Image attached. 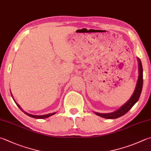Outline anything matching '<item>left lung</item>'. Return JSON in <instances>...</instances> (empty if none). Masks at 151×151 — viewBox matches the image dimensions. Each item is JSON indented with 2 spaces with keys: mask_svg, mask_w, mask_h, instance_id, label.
<instances>
[{
  "mask_svg": "<svg viewBox=\"0 0 151 151\" xmlns=\"http://www.w3.org/2000/svg\"><path fill=\"white\" fill-rule=\"evenodd\" d=\"M139 62V77L137 82V85H136L135 89L134 90L132 96L129 99L128 101H127L123 106H122L120 109L114 111V112L111 113H106V114H102L99 112H95V114L97 116H101L102 118H107V119H116L119 117H121L125 114H126L128 111L132 109L136 102L139 100V97H140L142 88H143V67H142V64L141 62V60L138 58Z\"/></svg>",
  "mask_w": 151,
  "mask_h": 151,
  "instance_id": "1",
  "label": "left lung"
}]
</instances>
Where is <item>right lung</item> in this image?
Returning <instances> with one entry per match:
<instances>
[{
  "instance_id": "add662e5",
  "label": "right lung",
  "mask_w": 151,
  "mask_h": 151,
  "mask_svg": "<svg viewBox=\"0 0 151 151\" xmlns=\"http://www.w3.org/2000/svg\"><path fill=\"white\" fill-rule=\"evenodd\" d=\"M11 95H12V94H11ZM14 102H15V101H14ZM16 105L17 106H18V107H19V109H20L23 112H24L25 114L26 115H27V116H30V117H31V118H36V119H44V118H48V117H49V116H52V115H54L55 114H56V112H54V113H50V114H45V115H40V116H37V115H33V114H29V113H27V112H25V111H24L22 109H21V107L19 106V105L17 103V102H16Z\"/></svg>"
}]
</instances>
